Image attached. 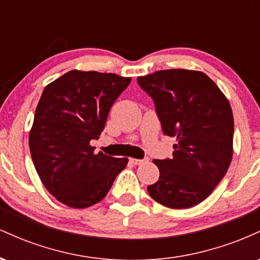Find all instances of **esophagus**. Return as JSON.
I'll list each match as a JSON object with an SVG mask.
<instances>
[{
    "mask_svg": "<svg viewBox=\"0 0 260 260\" xmlns=\"http://www.w3.org/2000/svg\"><path fill=\"white\" fill-rule=\"evenodd\" d=\"M148 159H131V162L134 164V165H142V164L147 162Z\"/></svg>",
    "mask_w": 260,
    "mask_h": 260,
    "instance_id": "34e87169",
    "label": "esophagus"
}]
</instances>
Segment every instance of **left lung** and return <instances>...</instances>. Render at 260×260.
Returning a JSON list of instances; mask_svg holds the SVG:
<instances>
[{
	"instance_id": "left-lung-1",
	"label": "left lung",
	"mask_w": 260,
	"mask_h": 260,
	"mask_svg": "<svg viewBox=\"0 0 260 260\" xmlns=\"http://www.w3.org/2000/svg\"><path fill=\"white\" fill-rule=\"evenodd\" d=\"M137 82L154 101L164 134L177 143L171 159L154 160V201L172 209L194 207L210 196L232 159L234 116L229 100L205 73L164 70Z\"/></svg>"
}]
</instances>
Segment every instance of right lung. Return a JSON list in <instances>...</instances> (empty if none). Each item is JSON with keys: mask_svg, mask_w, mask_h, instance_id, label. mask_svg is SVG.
Segmentation results:
<instances>
[{"mask_svg": "<svg viewBox=\"0 0 260 260\" xmlns=\"http://www.w3.org/2000/svg\"><path fill=\"white\" fill-rule=\"evenodd\" d=\"M131 78L95 71H70L41 94L29 133L32 162L45 188L67 207L103 201L127 157L94 154L90 140L105 127L110 109Z\"/></svg>", "mask_w": 260, "mask_h": 260, "instance_id": "1", "label": "right lung"}]
</instances>
